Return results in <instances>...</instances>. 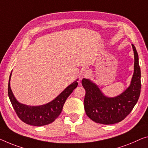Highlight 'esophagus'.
Returning a JSON list of instances; mask_svg holds the SVG:
<instances>
[{"instance_id":"1","label":"esophagus","mask_w":148,"mask_h":148,"mask_svg":"<svg viewBox=\"0 0 148 148\" xmlns=\"http://www.w3.org/2000/svg\"><path fill=\"white\" fill-rule=\"evenodd\" d=\"M90 74V70L87 68H84V69L80 72V76L82 78H86Z\"/></svg>"}]
</instances>
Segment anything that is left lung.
Returning <instances> with one entry per match:
<instances>
[{
    "mask_svg": "<svg viewBox=\"0 0 148 148\" xmlns=\"http://www.w3.org/2000/svg\"><path fill=\"white\" fill-rule=\"evenodd\" d=\"M132 45L134 54V72L130 86L114 98L106 96L95 83L83 78L82 84L86 90L84 109L92 121L102 124H114L123 120L137 103L141 91V71L138 54Z\"/></svg>",
    "mask_w": 148,
    "mask_h": 148,
    "instance_id": "obj_1",
    "label": "left lung"
}]
</instances>
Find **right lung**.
Listing matches in <instances>:
<instances>
[{
  "label": "right lung",
  "instance_id": "1",
  "mask_svg": "<svg viewBox=\"0 0 148 148\" xmlns=\"http://www.w3.org/2000/svg\"><path fill=\"white\" fill-rule=\"evenodd\" d=\"M8 81V94L12 107L18 118L23 122L34 126H42L52 123L60 115L63 106L70 94L78 86V82L74 81L51 102L46 104L31 106L18 102L10 88V77Z\"/></svg>",
  "mask_w": 148,
  "mask_h": 148
}]
</instances>
